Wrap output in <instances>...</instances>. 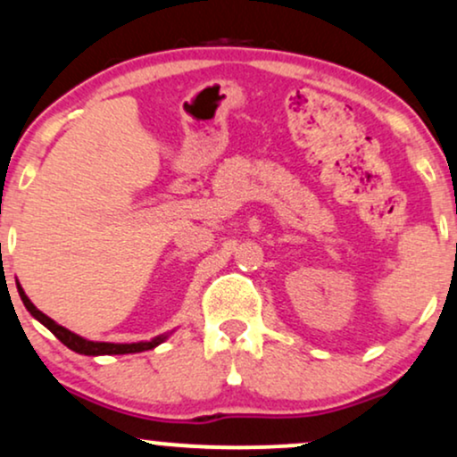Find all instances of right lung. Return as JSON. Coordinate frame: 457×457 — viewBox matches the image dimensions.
Segmentation results:
<instances>
[{
    "label": "right lung",
    "instance_id": "add662e5",
    "mask_svg": "<svg viewBox=\"0 0 457 457\" xmlns=\"http://www.w3.org/2000/svg\"><path fill=\"white\" fill-rule=\"evenodd\" d=\"M19 287V295L21 300H23L25 309L34 315L37 321L44 323L51 332L57 337L62 343L65 345V347L76 351V353H82V355H125V353H140V351H148L153 347H157L159 343H163L166 340V337H157L153 340H148V343H131V345H114V343H93V340H85L80 338L79 334L70 332V329H65L63 326H59V323H54L51 317L44 315L42 311H37L34 304H31V300L27 298L25 291L21 285H16Z\"/></svg>",
    "mask_w": 457,
    "mask_h": 457
}]
</instances>
